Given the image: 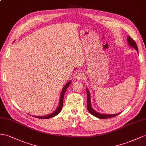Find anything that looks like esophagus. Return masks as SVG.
Segmentation results:
<instances>
[{"label":"esophagus","instance_id":"1","mask_svg":"<svg viewBox=\"0 0 146 146\" xmlns=\"http://www.w3.org/2000/svg\"><path fill=\"white\" fill-rule=\"evenodd\" d=\"M84 77V74L83 73H81V72L78 73L76 74V79L77 80H81V79H83Z\"/></svg>","mask_w":146,"mask_h":146}]
</instances>
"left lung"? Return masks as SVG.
Masks as SVG:
<instances>
[{"mask_svg": "<svg viewBox=\"0 0 146 146\" xmlns=\"http://www.w3.org/2000/svg\"><path fill=\"white\" fill-rule=\"evenodd\" d=\"M127 42H128V46L134 48L138 53V48L135 41H134L131 37H130L129 36L127 37ZM86 92H87V109L89 113L92 114V115H94V117L98 118L105 119V118H109L111 117H114L115 116H117L120 113H118L116 114H104V113H100L98 111H96L94 109H93L92 107L91 101V94L88 89H86Z\"/></svg>", "mask_w": 146, "mask_h": 146, "instance_id": "obj_1", "label": "left lung"}]
</instances>
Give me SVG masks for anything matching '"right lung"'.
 <instances>
[{
	"label": "right lung",
	"mask_w": 146,
	"mask_h": 146,
	"mask_svg": "<svg viewBox=\"0 0 146 146\" xmlns=\"http://www.w3.org/2000/svg\"><path fill=\"white\" fill-rule=\"evenodd\" d=\"M71 82L72 81H70L68 82H67V83L63 86L61 94H60V100H59V104H58V106L57 107V109H56L54 112L52 113L47 115H44V116H33V117H35L36 118H44V119H47V118H50L54 117H55L56 115H57L61 111L62 109V107H63V98H64V95L66 91V89L68 88V87L70 86V84H71Z\"/></svg>",
	"instance_id": "add662e5"
}]
</instances>
